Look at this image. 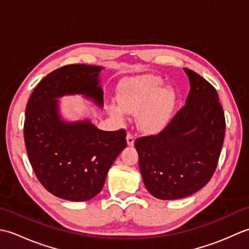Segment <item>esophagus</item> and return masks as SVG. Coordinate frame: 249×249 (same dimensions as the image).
<instances>
[{
  "mask_svg": "<svg viewBox=\"0 0 249 249\" xmlns=\"http://www.w3.org/2000/svg\"><path fill=\"white\" fill-rule=\"evenodd\" d=\"M126 141H127V144L128 145H134V142H135L134 135H131L130 133H128L127 135H126Z\"/></svg>",
  "mask_w": 249,
  "mask_h": 249,
  "instance_id": "34e87169",
  "label": "esophagus"
}]
</instances>
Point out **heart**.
Wrapping results in <instances>:
<instances>
[{"instance_id":"heart-1","label":"heart","mask_w":249,"mask_h":249,"mask_svg":"<svg viewBox=\"0 0 249 249\" xmlns=\"http://www.w3.org/2000/svg\"><path fill=\"white\" fill-rule=\"evenodd\" d=\"M160 78L143 75L126 79L119 89L120 106L110 105L109 111L114 118L124 120L126 112L137 114L141 130L157 134L170 123L176 110L177 94L170 87L162 88Z\"/></svg>"}]
</instances>
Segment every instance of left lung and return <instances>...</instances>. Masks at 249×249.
<instances>
[{"label": "left lung", "mask_w": 249, "mask_h": 249, "mask_svg": "<svg viewBox=\"0 0 249 249\" xmlns=\"http://www.w3.org/2000/svg\"><path fill=\"white\" fill-rule=\"evenodd\" d=\"M190 89L183 108L160 134L135 141L145 187L161 200L182 199L208 183L217 167L226 121L212 84L187 68Z\"/></svg>", "instance_id": "8db88e82"}]
</instances>
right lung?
Returning a JSON list of instances; mask_svg holds the SVG:
<instances>
[{"label":"right lung","mask_w":249,"mask_h":249,"mask_svg":"<svg viewBox=\"0 0 249 249\" xmlns=\"http://www.w3.org/2000/svg\"><path fill=\"white\" fill-rule=\"evenodd\" d=\"M103 67L72 64L50 72L34 89L25 109L24 142L32 168L52 195L87 201L100 193L106 177L126 143L124 129L105 131L89 120L66 122L57 98L83 95L104 106Z\"/></svg>","instance_id":"right-lung-1"}]
</instances>
